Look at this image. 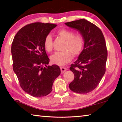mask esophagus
<instances>
[{"instance_id": "1", "label": "esophagus", "mask_w": 122, "mask_h": 122, "mask_svg": "<svg viewBox=\"0 0 122 122\" xmlns=\"http://www.w3.org/2000/svg\"><path fill=\"white\" fill-rule=\"evenodd\" d=\"M60 69H61V73L62 74V73H64L65 72L66 70H67V69L65 68V67H60Z\"/></svg>"}]
</instances>
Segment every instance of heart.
<instances>
[{"mask_svg":"<svg viewBox=\"0 0 122 122\" xmlns=\"http://www.w3.org/2000/svg\"><path fill=\"white\" fill-rule=\"evenodd\" d=\"M57 35L65 40L63 52H56L51 56L52 63L59 66H63L72 60V55L76 56L81 54L84 48V39L82 35L75 34L72 30L62 29L57 32ZM44 47L48 52L53 50V39L50 35H48L44 40Z\"/></svg>","mask_w":122,"mask_h":122,"instance_id":"heart-1","label":"heart"}]
</instances>
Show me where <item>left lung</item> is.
I'll return each mask as SVG.
<instances>
[{"label":"left lung","instance_id":"obj_1","mask_svg":"<svg viewBox=\"0 0 122 122\" xmlns=\"http://www.w3.org/2000/svg\"><path fill=\"white\" fill-rule=\"evenodd\" d=\"M65 24L79 31L84 39L83 51L70 66L75 78L69 86L74 92L87 93L97 87L106 72L107 50L105 39L98 26L85 19Z\"/></svg>","mask_w":122,"mask_h":122}]
</instances>
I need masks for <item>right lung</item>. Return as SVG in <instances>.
<instances>
[{
    "label": "right lung",
    "instance_id": "1",
    "mask_svg": "<svg viewBox=\"0 0 122 122\" xmlns=\"http://www.w3.org/2000/svg\"><path fill=\"white\" fill-rule=\"evenodd\" d=\"M56 25L41 22L29 24L21 28L13 39L11 47L13 70L21 88L32 97L41 98L50 94L53 83L61 73L57 65L47 66L50 59L44 47L45 37Z\"/></svg>",
    "mask_w": 122,
    "mask_h": 122
}]
</instances>
